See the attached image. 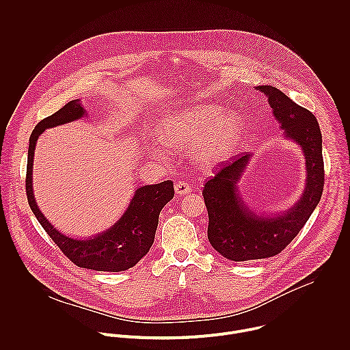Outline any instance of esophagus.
Masks as SVG:
<instances>
[{"label":"esophagus","instance_id":"34e87169","mask_svg":"<svg viewBox=\"0 0 350 350\" xmlns=\"http://www.w3.org/2000/svg\"><path fill=\"white\" fill-rule=\"evenodd\" d=\"M175 193L178 196H187V194L191 193V189H190V186L186 182H178L175 185Z\"/></svg>","mask_w":350,"mask_h":350}]
</instances>
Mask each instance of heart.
Masks as SVG:
<instances>
[{"instance_id": "heart-1", "label": "heart", "mask_w": 350, "mask_h": 350, "mask_svg": "<svg viewBox=\"0 0 350 350\" xmlns=\"http://www.w3.org/2000/svg\"><path fill=\"white\" fill-rule=\"evenodd\" d=\"M243 133L239 117L232 113H222L218 106L193 107L164 118L157 126V137L171 148L190 146L189 157L191 163L203 171L213 170L224 163ZM153 154H163V150L152 144Z\"/></svg>"}]
</instances>
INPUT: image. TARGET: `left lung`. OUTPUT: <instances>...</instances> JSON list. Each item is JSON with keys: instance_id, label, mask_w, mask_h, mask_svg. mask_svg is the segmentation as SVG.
Here are the masks:
<instances>
[{"instance_id": "obj_1", "label": "left lung", "mask_w": 350, "mask_h": 350, "mask_svg": "<svg viewBox=\"0 0 350 350\" xmlns=\"http://www.w3.org/2000/svg\"><path fill=\"white\" fill-rule=\"evenodd\" d=\"M265 94L286 139L299 146L306 159V183L298 202L282 213H257L239 190V182L250 164V154L234 157L203 189L208 214L207 239L211 247L232 261L272 257L299 233L319 203L323 182L322 135L311 111L297 105L273 86H257Z\"/></svg>"}]
</instances>
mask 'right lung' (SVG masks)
Segmentation results:
<instances>
[{"label": "right lung", "mask_w": 350, "mask_h": 350, "mask_svg": "<svg viewBox=\"0 0 350 350\" xmlns=\"http://www.w3.org/2000/svg\"><path fill=\"white\" fill-rule=\"evenodd\" d=\"M86 116L79 100H70L56 113L42 120L29 137L28 164H27V197L28 203L49 233L52 241L78 267L103 271L120 272L136 265L148 252L154 240L159 214L161 208L174 198V183L164 180L157 185L139 187L121 218L102 233L88 239H74L59 232L40 211L32 186V170L35 147L39 136L50 128L63 125Z\"/></svg>", "instance_id": "right-lung-1"}]
</instances>
